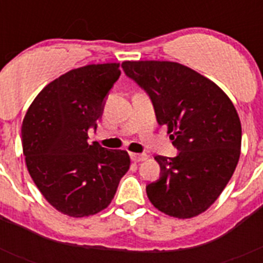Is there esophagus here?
Returning a JSON list of instances; mask_svg holds the SVG:
<instances>
[{"instance_id": "34e87169", "label": "esophagus", "mask_w": 263, "mask_h": 263, "mask_svg": "<svg viewBox=\"0 0 263 263\" xmlns=\"http://www.w3.org/2000/svg\"><path fill=\"white\" fill-rule=\"evenodd\" d=\"M130 158L133 162H142V160L147 159V155L146 154H137V153H132L130 154Z\"/></svg>"}]
</instances>
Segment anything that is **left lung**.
Here are the masks:
<instances>
[{
    "label": "left lung",
    "mask_w": 263,
    "mask_h": 263,
    "mask_svg": "<svg viewBox=\"0 0 263 263\" xmlns=\"http://www.w3.org/2000/svg\"><path fill=\"white\" fill-rule=\"evenodd\" d=\"M145 90L158 124L167 126L178 154L157 155L160 176L147 184L148 200L168 216L190 218L216 201L240 159L241 122L221 88L175 62L122 63Z\"/></svg>",
    "instance_id": "obj_1"
}]
</instances>
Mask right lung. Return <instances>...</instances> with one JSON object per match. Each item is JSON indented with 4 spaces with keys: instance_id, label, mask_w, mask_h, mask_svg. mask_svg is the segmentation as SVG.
<instances>
[{
    "instance_id": "right-lung-1",
    "label": "right lung",
    "mask_w": 263,
    "mask_h": 263,
    "mask_svg": "<svg viewBox=\"0 0 263 263\" xmlns=\"http://www.w3.org/2000/svg\"><path fill=\"white\" fill-rule=\"evenodd\" d=\"M118 63L72 69L39 92L23 118L22 146L29 174L46 200L71 217L105 210L130 167L124 150L88 143L109 90L118 80Z\"/></svg>"
}]
</instances>
